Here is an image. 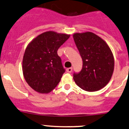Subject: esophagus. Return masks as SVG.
I'll list each match as a JSON object with an SVG mask.
<instances>
[{"label": "esophagus", "mask_w": 129, "mask_h": 129, "mask_svg": "<svg viewBox=\"0 0 129 129\" xmlns=\"http://www.w3.org/2000/svg\"><path fill=\"white\" fill-rule=\"evenodd\" d=\"M72 70H73L72 68H69L66 69V71H67L68 73H71V71H72Z\"/></svg>", "instance_id": "34e87169"}]
</instances>
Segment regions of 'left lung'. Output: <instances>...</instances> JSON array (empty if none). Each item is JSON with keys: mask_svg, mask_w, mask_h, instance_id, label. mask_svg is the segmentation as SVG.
<instances>
[{"mask_svg": "<svg viewBox=\"0 0 129 129\" xmlns=\"http://www.w3.org/2000/svg\"><path fill=\"white\" fill-rule=\"evenodd\" d=\"M75 44L83 59V68L73 79L80 88L89 92L100 90L111 79L114 59L105 41L92 32L73 35Z\"/></svg>", "mask_w": 129, "mask_h": 129, "instance_id": "8db88e82", "label": "left lung"}]
</instances>
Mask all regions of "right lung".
<instances>
[{
	"mask_svg": "<svg viewBox=\"0 0 129 129\" xmlns=\"http://www.w3.org/2000/svg\"><path fill=\"white\" fill-rule=\"evenodd\" d=\"M70 35L49 31L34 38L26 47L22 61L25 81L35 91L48 93L56 87L65 72L58 48Z\"/></svg>",
	"mask_w": 129,
	"mask_h": 129,
	"instance_id": "obj_1",
	"label": "right lung"
}]
</instances>
